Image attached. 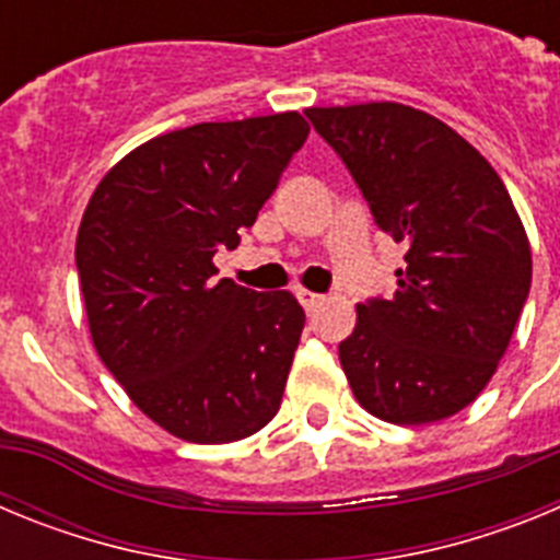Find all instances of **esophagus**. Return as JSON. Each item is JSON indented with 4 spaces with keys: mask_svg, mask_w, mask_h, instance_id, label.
<instances>
[{
    "mask_svg": "<svg viewBox=\"0 0 560 560\" xmlns=\"http://www.w3.org/2000/svg\"><path fill=\"white\" fill-rule=\"evenodd\" d=\"M296 300L303 303L305 311H314V308H319V305L325 303V296H323V294H314V291H308V289H300V291H296Z\"/></svg>",
    "mask_w": 560,
    "mask_h": 560,
    "instance_id": "34e87169",
    "label": "esophagus"
}]
</instances>
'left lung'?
Instances as JSON below:
<instances>
[{
	"label": "left lung",
	"instance_id": "1",
	"mask_svg": "<svg viewBox=\"0 0 560 560\" xmlns=\"http://www.w3.org/2000/svg\"><path fill=\"white\" fill-rule=\"evenodd\" d=\"M375 224L407 244L389 300L355 308L339 345L355 400L420 427L488 387L530 291L533 257L499 173L454 128L404 103L308 108Z\"/></svg>",
	"mask_w": 560,
	"mask_h": 560
}]
</instances>
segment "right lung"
Masks as SVG:
<instances>
[{"mask_svg": "<svg viewBox=\"0 0 560 560\" xmlns=\"http://www.w3.org/2000/svg\"><path fill=\"white\" fill-rule=\"evenodd\" d=\"M303 114L142 142L95 187L75 244L89 334L133 407L187 443H235L280 409L305 314L215 280L308 137Z\"/></svg>", "mask_w": 560, "mask_h": 560, "instance_id": "obj_1", "label": "right lung"}]
</instances>
